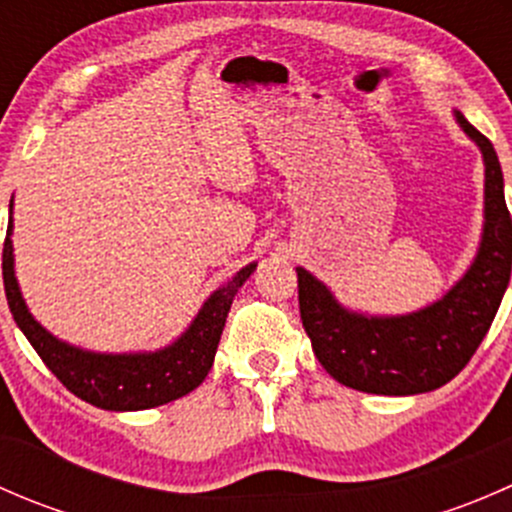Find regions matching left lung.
<instances>
[{
  "instance_id": "left-lung-1",
  "label": "left lung",
  "mask_w": 512,
  "mask_h": 512,
  "mask_svg": "<svg viewBox=\"0 0 512 512\" xmlns=\"http://www.w3.org/2000/svg\"><path fill=\"white\" fill-rule=\"evenodd\" d=\"M485 163V223L478 255L438 302L401 314L369 317L334 299L324 282L297 267L299 314L329 376L366 394L411 396L448 384L488 334L510 282L512 218L495 148L456 111Z\"/></svg>"
}]
</instances>
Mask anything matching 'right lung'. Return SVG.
<instances>
[{"label": "right lung", "mask_w": 512, "mask_h": 512, "mask_svg": "<svg viewBox=\"0 0 512 512\" xmlns=\"http://www.w3.org/2000/svg\"><path fill=\"white\" fill-rule=\"evenodd\" d=\"M255 267V262L242 267L227 285L215 289L205 299L193 324L170 347L143 354H96L61 342L29 314L17 277H14L12 223H9L2 252L4 292H7L9 312L14 314L17 327L22 329L41 361L49 366L51 374L71 394L106 411L153 409L198 389L213 366L232 299L237 289L245 285L247 277L255 272Z\"/></svg>", "instance_id": "right-lung-1"}]
</instances>
